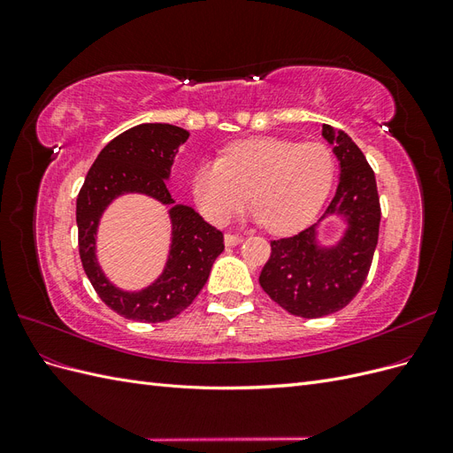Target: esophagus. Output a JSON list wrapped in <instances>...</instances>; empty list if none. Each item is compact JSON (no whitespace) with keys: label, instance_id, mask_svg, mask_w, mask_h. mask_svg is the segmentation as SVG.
I'll list each match as a JSON object with an SVG mask.
<instances>
[{"label":"esophagus","instance_id":"34e87169","mask_svg":"<svg viewBox=\"0 0 453 453\" xmlns=\"http://www.w3.org/2000/svg\"><path fill=\"white\" fill-rule=\"evenodd\" d=\"M243 238L242 236H236V234H225V245L226 248H234V245L242 243Z\"/></svg>","mask_w":453,"mask_h":453}]
</instances>
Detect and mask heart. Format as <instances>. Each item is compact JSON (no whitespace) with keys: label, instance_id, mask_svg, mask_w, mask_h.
<instances>
[{"label":"heart","instance_id":"b5f03b06","mask_svg":"<svg viewBox=\"0 0 453 453\" xmlns=\"http://www.w3.org/2000/svg\"><path fill=\"white\" fill-rule=\"evenodd\" d=\"M333 180L334 158L325 145L253 138L232 143L225 158L202 162L193 195L213 225H225L251 196L253 221L272 234H295L319 213Z\"/></svg>","mask_w":453,"mask_h":453}]
</instances>
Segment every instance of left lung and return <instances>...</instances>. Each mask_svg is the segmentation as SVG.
<instances>
[{
  "mask_svg": "<svg viewBox=\"0 0 453 453\" xmlns=\"http://www.w3.org/2000/svg\"><path fill=\"white\" fill-rule=\"evenodd\" d=\"M321 135L333 145L340 168L334 198L318 223L270 243L272 255L258 278L273 303L306 319L331 315L359 293L372 265L381 219L376 177L363 150L331 125H323ZM331 216L345 226L326 244L319 228Z\"/></svg>",
  "mask_w": 453,
  "mask_h": 453,
  "instance_id": "1",
  "label": "left lung"
}]
</instances>
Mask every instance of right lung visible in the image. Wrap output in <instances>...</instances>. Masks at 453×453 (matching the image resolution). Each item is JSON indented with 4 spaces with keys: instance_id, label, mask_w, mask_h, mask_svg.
Masks as SVG:
<instances>
[{
    "instance_id": "right-lung-1",
    "label": "right lung",
    "mask_w": 453,
    "mask_h": 453,
    "mask_svg": "<svg viewBox=\"0 0 453 453\" xmlns=\"http://www.w3.org/2000/svg\"><path fill=\"white\" fill-rule=\"evenodd\" d=\"M188 135L185 128L164 122H145L122 132L100 150L77 196L81 263L104 303L132 321H168L188 308L225 250L223 232L205 223L190 205L175 203L166 185L177 150ZM127 194L149 196L171 205L167 265L153 284L138 292L122 290L109 280L95 251L104 210Z\"/></svg>"
}]
</instances>
